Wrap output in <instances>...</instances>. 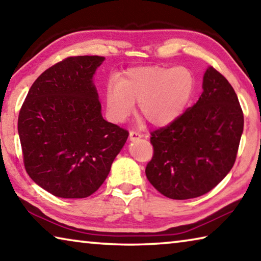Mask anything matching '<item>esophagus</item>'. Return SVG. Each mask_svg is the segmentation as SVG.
Masks as SVG:
<instances>
[{
    "instance_id": "esophagus-1",
    "label": "esophagus",
    "mask_w": 261,
    "mask_h": 261,
    "mask_svg": "<svg viewBox=\"0 0 261 261\" xmlns=\"http://www.w3.org/2000/svg\"><path fill=\"white\" fill-rule=\"evenodd\" d=\"M143 137V135L139 134V132L137 131H130V140H136V139H139Z\"/></svg>"
}]
</instances>
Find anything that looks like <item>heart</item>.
<instances>
[{
	"label": "heart",
	"mask_w": 261,
	"mask_h": 261,
	"mask_svg": "<svg viewBox=\"0 0 261 261\" xmlns=\"http://www.w3.org/2000/svg\"><path fill=\"white\" fill-rule=\"evenodd\" d=\"M194 91L196 77L188 68H137L129 70L121 82L109 84L106 102L115 122L124 121L137 102L145 120L163 126L184 112Z\"/></svg>",
	"instance_id": "1"
}]
</instances>
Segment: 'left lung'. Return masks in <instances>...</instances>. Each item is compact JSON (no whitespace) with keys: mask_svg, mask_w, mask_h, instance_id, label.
<instances>
[{"mask_svg":"<svg viewBox=\"0 0 261 261\" xmlns=\"http://www.w3.org/2000/svg\"><path fill=\"white\" fill-rule=\"evenodd\" d=\"M197 103L167 126L151 132L153 158L146 177L170 199L210 192L230 171L244 126L240 101L229 82L210 67Z\"/></svg>","mask_w":261,"mask_h":261,"instance_id":"obj_1","label":"left lung"}]
</instances>
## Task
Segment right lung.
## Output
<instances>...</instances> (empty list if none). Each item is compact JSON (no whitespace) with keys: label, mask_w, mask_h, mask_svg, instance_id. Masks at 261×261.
<instances>
[{"label":"right lung","mask_w":261,"mask_h":261,"mask_svg":"<svg viewBox=\"0 0 261 261\" xmlns=\"http://www.w3.org/2000/svg\"><path fill=\"white\" fill-rule=\"evenodd\" d=\"M103 56L67 57L31 86L18 116L25 169L60 198H86L98 190L129 132L103 120L93 84Z\"/></svg>","instance_id":"obj_1"}]
</instances>
